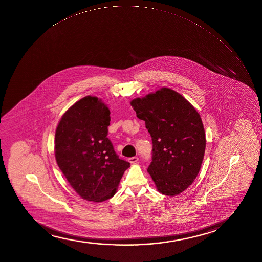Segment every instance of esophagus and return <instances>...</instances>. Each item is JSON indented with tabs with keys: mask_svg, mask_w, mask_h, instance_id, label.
Returning <instances> with one entry per match:
<instances>
[{
	"mask_svg": "<svg viewBox=\"0 0 262 262\" xmlns=\"http://www.w3.org/2000/svg\"><path fill=\"white\" fill-rule=\"evenodd\" d=\"M138 157H130L129 159H128V162H129L131 164H133V163L138 162Z\"/></svg>",
	"mask_w": 262,
	"mask_h": 262,
	"instance_id": "obj_1",
	"label": "esophagus"
}]
</instances>
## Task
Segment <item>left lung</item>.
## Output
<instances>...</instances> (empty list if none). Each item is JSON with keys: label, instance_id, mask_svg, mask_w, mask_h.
I'll use <instances>...</instances> for the list:
<instances>
[{"label": "left lung", "instance_id": "1", "mask_svg": "<svg viewBox=\"0 0 262 262\" xmlns=\"http://www.w3.org/2000/svg\"><path fill=\"white\" fill-rule=\"evenodd\" d=\"M130 104L152 137L148 174L160 193L178 195L198 177L205 157L206 139L199 112L168 88L134 99Z\"/></svg>", "mask_w": 262, "mask_h": 262}]
</instances>
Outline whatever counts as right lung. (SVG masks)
Listing matches in <instances>:
<instances>
[{
  "label": "right lung",
  "instance_id": "obj_1",
  "mask_svg": "<svg viewBox=\"0 0 262 262\" xmlns=\"http://www.w3.org/2000/svg\"><path fill=\"white\" fill-rule=\"evenodd\" d=\"M110 120L102 99L88 95L67 109L56 128V162L73 190L86 201L111 199L130 167L106 137Z\"/></svg>",
  "mask_w": 262,
  "mask_h": 262
}]
</instances>
